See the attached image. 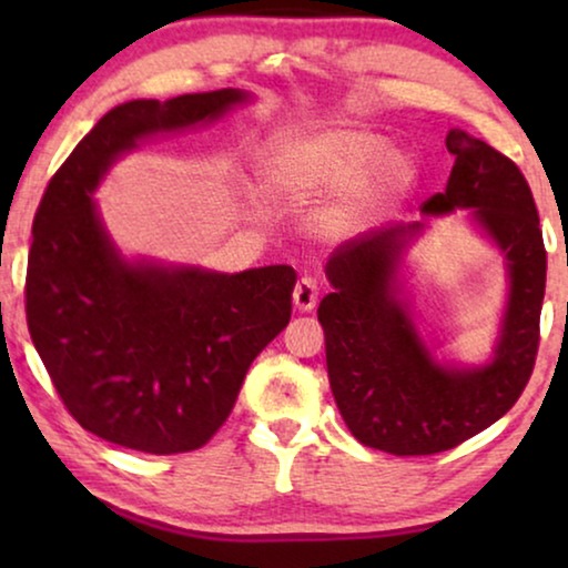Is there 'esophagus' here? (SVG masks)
Here are the masks:
<instances>
[{
	"mask_svg": "<svg viewBox=\"0 0 568 568\" xmlns=\"http://www.w3.org/2000/svg\"><path fill=\"white\" fill-rule=\"evenodd\" d=\"M317 297H321V284L313 276H302L297 286H294V307L302 310V313H310L317 305Z\"/></svg>",
	"mask_w": 568,
	"mask_h": 568,
	"instance_id": "esophagus-1",
	"label": "esophagus"
}]
</instances>
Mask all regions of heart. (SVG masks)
Wrapping results in <instances>:
<instances>
[{
  "label": "heart",
  "mask_w": 568,
  "mask_h": 568,
  "mask_svg": "<svg viewBox=\"0 0 568 568\" xmlns=\"http://www.w3.org/2000/svg\"><path fill=\"white\" fill-rule=\"evenodd\" d=\"M263 183L282 201H310L346 189L321 214L325 232H348L375 206L406 189L414 165L387 150V139L367 129L331 126L290 134L261 162Z\"/></svg>",
  "instance_id": "b5f03b06"
}]
</instances>
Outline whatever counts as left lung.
<instances>
[{
    "label": "left lung",
    "mask_w": 568,
    "mask_h": 568,
    "mask_svg": "<svg viewBox=\"0 0 568 568\" xmlns=\"http://www.w3.org/2000/svg\"><path fill=\"white\" fill-rule=\"evenodd\" d=\"M447 150L455 158L447 189L422 209H473L507 255L511 290L494 362L439 367L395 300L398 255L422 224L372 230L336 247L325 266L333 292L317 307L331 390L348 432L398 457L445 453L499 422L523 395L540 346L546 245L530 185L507 154L460 129L447 134Z\"/></svg>",
    "instance_id": "1"
}]
</instances>
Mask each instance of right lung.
Masks as SVG:
<instances>
[{"label": "right lung", "mask_w": 568, "mask_h": 568, "mask_svg": "<svg viewBox=\"0 0 568 568\" xmlns=\"http://www.w3.org/2000/svg\"><path fill=\"white\" fill-rule=\"evenodd\" d=\"M240 90L131 100L108 111L45 185L28 255L30 338L74 422L150 455L204 447L235 408L255 356L286 328L292 266L212 274L126 263L92 191L142 136L212 121Z\"/></svg>", "instance_id": "obj_1"}]
</instances>
